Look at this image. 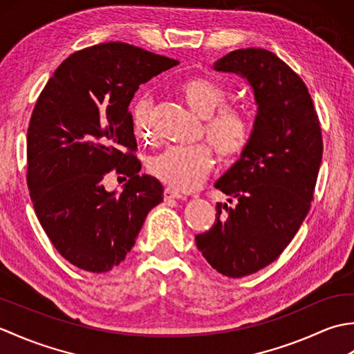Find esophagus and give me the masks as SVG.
I'll return each mask as SVG.
<instances>
[{
  "label": "esophagus",
  "mask_w": 354,
  "mask_h": 354,
  "mask_svg": "<svg viewBox=\"0 0 354 354\" xmlns=\"http://www.w3.org/2000/svg\"><path fill=\"white\" fill-rule=\"evenodd\" d=\"M181 198H184L183 193H179L175 189H170V187H165V190H164V199L165 201H169V199H181Z\"/></svg>",
  "instance_id": "esophagus-1"
}]
</instances>
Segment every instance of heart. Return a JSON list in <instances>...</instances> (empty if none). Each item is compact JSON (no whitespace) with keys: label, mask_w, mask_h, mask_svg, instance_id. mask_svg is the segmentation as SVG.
I'll return each instance as SVG.
<instances>
[{"label":"heart","mask_w":354,"mask_h":354,"mask_svg":"<svg viewBox=\"0 0 354 354\" xmlns=\"http://www.w3.org/2000/svg\"><path fill=\"white\" fill-rule=\"evenodd\" d=\"M178 94L194 114L204 118L202 135L221 160L228 161L243 152L251 137L250 118L242 108L223 104L227 91L221 85L205 77H190L179 84ZM132 122L137 137L147 141L155 137L149 100L135 104ZM213 162L214 153L208 145L170 147L150 161L149 170L173 189L192 190L204 181Z\"/></svg>","instance_id":"1"}]
</instances>
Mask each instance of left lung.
<instances>
[{"instance_id": "8db88e82", "label": "left lung", "mask_w": 354, "mask_h": 354, "mask_svg": "<svg viewBox=\"0 0 354 354\" xmlns=\"http://www.w3.org/2000/svg\"><path fill=\"white\" fill-rule=\"evenodd\" d=\"M214 70L242 74L259 112L240 160L216 183L230 204L217 202L216 221L196 236L213 269L240 278L280 257L309 213L322 160V133L301 77L274 53L240 48Z\"/></svg>"}]
</instances>
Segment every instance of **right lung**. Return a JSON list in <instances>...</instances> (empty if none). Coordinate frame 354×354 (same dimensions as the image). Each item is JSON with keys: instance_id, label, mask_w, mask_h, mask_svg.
Segmentation results:
<instances>
[{"instance_id": "add662e5", "label": "right lung", "mask_w": 354, "mask_h": 354, "mask_svg": "<svg viewBox=\"0 0 354 354\" xmlns=\"http://www.w3.org/2000/svg\"><path fill=\"white\" fill-rule=\"evenodd\" d=\"M179 62L124 42L65 59L37 97L27 131V187L57 252L88 272H108L132 250L147 213L162 201L142 175L129 103L140 85ZM109 172L130 178L122 195Z\"/></svg>"}]
</instances>
